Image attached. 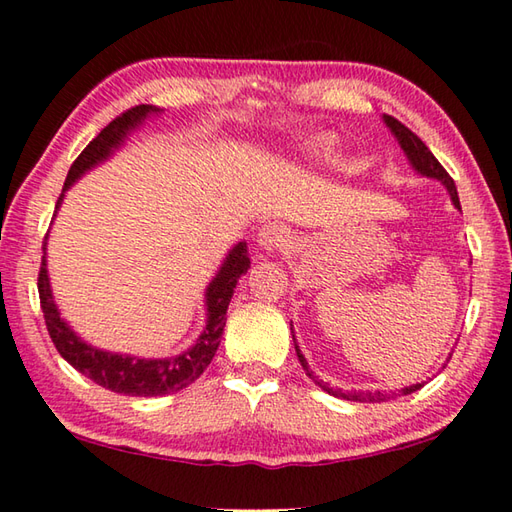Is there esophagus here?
<instances>
[{"label":"esophagus","instance_id":"34e87169","mask_svg":"<svg viewBox=\"0 0 512 512\" xmlns=\"http://www.w3.org/2000/svg\"><path fill=\"white\" fill-rule=\"evenodd\" d=\"M286 239H288V232L284 226L268 224L259 230L257 244L262 246V250H266V253H275V250H282L286 246Z\"/></svg>","mask_w":512,"mask_h":512}]
</instances>
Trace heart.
Returning <instances> with one entry per match:
<instances>
[{
    "label": "heart",
    "mask_w": 512,
    "mask_h": 512,
    "mask_svg": "<svg viewBox=\"0 0 512 512\" xmlns=\"http://www.w3.org/2000/svg\"><path fill=\"white\" fill-rule=\"evenodd\" d=\"M324 143H327V138H318V141H315L313 145H315V147H322Z\"/></svg>",
    "instance_id": "obj_1"
}]
</instances>
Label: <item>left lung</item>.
<instances>
[{"label": "left lung", "instance_id": "obj_1", "mask_svg": "<svg viewBox=\"0 0 512 512\" xmlns=\"http://www.w3.org/2000/svg\"><path fill=\"white\" fill-rule=\"evenodd\" d=\"M383 118H385V125H387L389 129H392V134L396 136L398 145L403 147L407 161L412 163L414 170H416L418 174H423V176H430V179L441 181V183L445 185V188H448L454 206H457V208L461 210V206H459V194H457V185H454L452 176H450L448 172H445V167H443L439 161H436V156H434L430 150H427V145L412 132V129H407V127L401 123V120H396L394 116H383ZM293 342H295V336H293ZM295 351H297V358H300L302 367H304V371H306V376L315 380L313 371L309 369V362H306V358L302 356L300 349H297V345H295ZM315 385H320V387L324 389V392L331 394V396L347 398V401H356V403H380V401H387V398H394V396H396L394 392H392V394H387V392H385V394H383V392H342V389H333V387H329L327 383H322V380H315ZM421 387H423V383L403 387L401 392H398V396H401V394H403V396H405V394H412V392H416V389H421Z\"/></svg>", "mask_w": 512, "mask_h": 512}]
</instances>
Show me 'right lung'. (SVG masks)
<instances>
[{
  "label": "right lung",
  "instance_id": "1",
  "mask_svg": "<svg viewBox=\"0 0 512 512\" xmlns=\"http://www.w3.org/2000/svg\"><path fill=\"white\" fill-rule=\"evenodd\" d=\"M152 114H161V109L154 105H136L132 109H127L125 114H120L111 120V123L102 129L94 141L82 150L78 159L73 161L55 210L60 208L64 192H67L82 174L89 172L94 165L109 159L111 152L123 145L127 134ZM42 250L46 255V239H44ZM248 268H250V259H248L246 241H239V244L232 248L228 257L224 259V264H221L215 280H212L206 288V306H208L206 329H203L197 342H194V347L179 353V356L163 358V360L120 356V353L102 351L87 345L85 340H80L76 333L69 329V324L60 318L58 306L53 302L49 273H46V257H42L40 275H37V291H40V306H42L44 322H46V329H49L53 345L73 369H78L80 374H85L100 387L111 389V392L116 394L165 396V394L179 392V389L194 383V380L203 374V369L210 365V360L215 358L217 347L221 342V333H224V327H226V311H228L232 291H235L239 277L244 275Z\"/></svg>",
  "mask_w": 512,
  "mask_h": 512
}]
</instances>
